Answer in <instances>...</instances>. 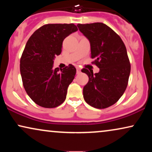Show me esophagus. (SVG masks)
Masks as SVG:
<instances>
[{
	"mask_svg": "<svg viewBox=\"0 0 152 152\" xmlns=\"http://www.w3.org/2000/svg\"><path fill=\"white\" fill-rule=\"evenodd\" d=\"M76 69H77V74L80 73V72H81V68H79V67H77Z\"/></svg>",
	"mask_w": 152,
	"mask_h": 152,
	"instance_id": "1",
	"label": "esophagus"
}]
</instances>
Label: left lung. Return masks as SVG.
<instances>
[{
	"label": "left lung",
	"mask_w": 152,
	"mask_h": 152,
	"mask_svg": "<svg viewBox=\"0 0 152 152\" xmlns=\"http://www.w3.org/2000/svg\"><path fill=\"white\" fill-rule=\"evenodd\" d=\"M91 45V58L99 68L97 73L83 68L88 82L83 88L84 100L91 107L105 109L117 102L125 91L131 66L121 38L102 23L78 24Z\"/></svg>",
	"instance_id": "1"
}]
</instances>
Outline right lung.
Instances as JSON below:
<instances>
[{
  "mask_svg": "<svg viewBox=\"0 0 152 152\" xmlns=\"http://www.w3.org/2000/svg\"><path fill=\"white\" fill-rule=\"evenodd\" d=\"M74 24H47L28 39L20 61V71L26 93L37 104L55 108L66 99L68 87L76 68L71 64L53 68L56 55L61 53L66 37L77 31Z\"/></svg>",
  "mask_w": 152,
  "mask_h": 152,
  "instance_id": "right-lung-1",
  "label": "right lung"
}]
</instances>
